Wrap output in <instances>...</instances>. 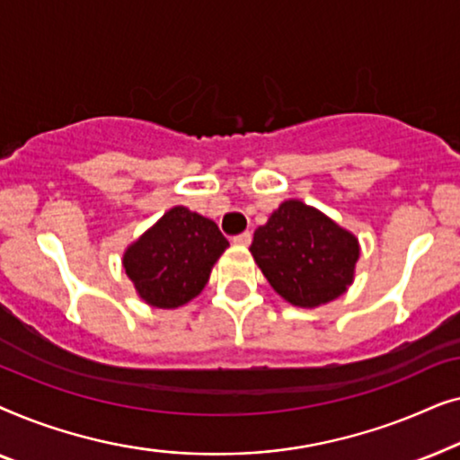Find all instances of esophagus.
<instances>
[{"label":"esophagus","instance_id":"esophagus-1","mask_svg":"<svg viewBox=\"0 0 460 460\" xmlns=\"http://www.w3.org/2000/svg\"><path fill=\"white\" fill-rule=\"evenodd\" d=\"M251 232H243V234H238V236H234V244H238V247H249L251 244Z\"/></svg>","mask_w":460,"mask_h":460}]
</instances>
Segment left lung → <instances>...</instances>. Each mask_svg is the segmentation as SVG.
Listing matches in <instances>:
<instances>
[{
	"label": "left lung",
	"mask_w": 460,
	"mask_h": 460,
	"mask_svg": "<svg viewBox=\"0 0 460 460\" xmlns=\"http://www.w3.org/2000/svg\"><path fill=\"white\" fill-rule=\"evenodd\" d=\"M251 255L270 287L297 307H320L348 293L360 243L316 207L288 199L251 243Z\"/></svg>",
	"instance_id": "left-lung-1"
}]
</instances>
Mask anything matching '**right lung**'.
<instances>
[{"label":"right lung","instance_id":"right-lung-1","mask_svg":"<svg viewBox=\"0 0 460 460\" xmlns=\"http://www.w3.org/2000/svg\"><path fill=\"white\" fill-rule=\"evenodd\" d=\"M228 247L213 219L175 205L125 249L121 261L144 304L175 310L203 291Z\"/></svg>","mask_w":460,"mask_h":460}]
</instances>
